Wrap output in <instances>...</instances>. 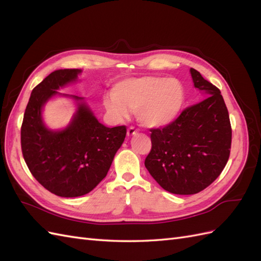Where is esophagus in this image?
I'll return each mask as SVG.
<instances>
[{
  "instance_id": "34e87169",
  "label": "esophagus",
  "mask_w": 261,
  "mask_h": 261,
  "mask_svg": "<svg viewBox=\"0 0 261 261\" xmlns=\"http://www.w3.org/2000/svg\"><path fill=\"white\" fill-rule=\"evenodd\" d=\"M137 133H138L137 128L134 127V126H130V127L127 129V136H128V137H132V136H134V135H136Z\"/></svg>"
}]
</instances>
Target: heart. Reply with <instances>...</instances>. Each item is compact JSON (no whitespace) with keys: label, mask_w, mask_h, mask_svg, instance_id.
<instances>
[{"label":"heart","mask_w":261,"mask_h":261,"mask_svg":"<svg viewBox=\"0 0 261 261\" xmlns=\"http://www.w3.org/2000/svg\"><path fill=\"white\" fill-rule=\"evenodd\" d=\"M185 99L184 86L175 78L140 77L117 83L103 106L115 121L127 117L129 110L146 127L162 128L179 116Z\"/></svg>","instance_id":"b5f03b06"}]
</instances>
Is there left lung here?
Masks as SVG:
<instances>
[{
	"mask_svg": "<svg viewBox=\"0 0 261 261\" xmlns=\"http://www.w3.org/2000/svg\"><path fill=\"white\" fill-rule=\"evenodd\" d=\"M195 88L203 92L171 125L151 128V150L145 167L163 189L193 195L221 174L230 156L232 128L221 91L191 68Z\"/></svg>",
	"mask_w": 261,
	"mask_h": 261,
	"instance_id": "obj_1",
	"label": "left lung"
}]
</instances>
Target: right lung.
Segmentation results:
<instances>
[{"mask_svg": "<svg viewBox=\"0 0 261 261\" xmlns=\"http://www.w3.org/2000/svg\"><path fill=\"white\" fill-rule=\"evenodd\" d=\"M81 69H58L30 94L20 129L22 156L31 174L45 189L60 197L88 194L103 179L126 136V126L99 123L84 98L66 129L52 131L42 121V108L58 89L77 81Z\"/></svg>", "mask_w": 261, "mask_h": 261, "instance_id": "1", "label": "right lung"}]
</instances>
